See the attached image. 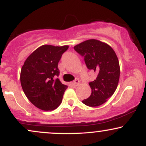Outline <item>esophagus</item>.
I'll return each mask as SVG.
<instances>
[{
    "mask_svg": "<svg viewBox=\"0 0 146 146\" xmlns=\"http://www.w3.org/2000/svg\"><path fill=\"white\" fill-rule=\"evenodd\" d=\"M80 84V81H79L78 79H75L74 81L73 82V84L74 86H77Z\"/></svg>",
    "mask_w": 146,
    "mask_h": 146,
    "instance_id": "34e87169",
    "label": "esophagus"
}]
</instances>
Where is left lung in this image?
I'll list each match as a JSON object with an SVG mask.
<instances>
[{
	"label": "left lung",
	"instance_id": "1",
	"mask_svg": "<svg viewBox=\"0 0 146 146\" xmlns=\"http://www.w3.org/2000/svg\"><path fill=\"white\" fill-rule=\"evenodd\" d=\"M75 51L84 58L88 69L95 72L97 78L89 82L91 94L84 100L85 105L99 106L110 98L118 85L120 67L116 53L108 44L90 39L74 46Z\"/></svg>",
	"mask_w": 146,
	"mask_h": 146
}]
</instances>
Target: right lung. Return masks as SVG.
I'll list each match as a JSON object with an SVG mask.
<instances>
[{
  "label": "right lung",
  "mask_w": 146,
  "mask_h": 146,
  "mask_svg": "<svg viewBox=\"0 0 146 146\" xmlns=\"http://www.w3.org/2000/svg\"><path fill=\"white\" fill-rule=\"evenodd\" d=\"M68 46L42 45L25 60L21 72L22 88L28 100L42 110L58 108L67 88L57 77L58 64Z\"/></svg>",
  "instance_id": "add662e5"
}]
</instances>
